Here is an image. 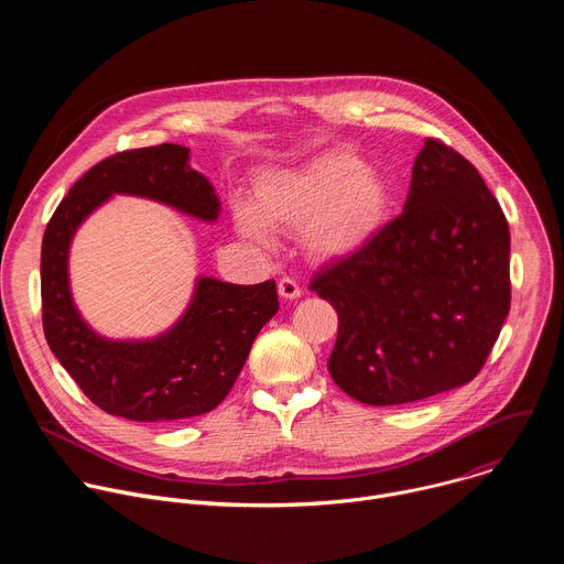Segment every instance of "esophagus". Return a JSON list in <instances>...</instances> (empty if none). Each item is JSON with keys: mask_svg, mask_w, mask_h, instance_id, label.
I'll return each instance as SVG.
<instances>
[{"mask_svg": "<svg viewBox=\"0 0 564 564\" xmlns=\"http://www.w3.org/2000/svg\"><path fill=\"white\" fill-rule=\"evenodd\" d=\"M279 294H281L283 299H299V296H301V288H299V283H296L294 279L283 276V279L279 281Z\"/></svg>", "mask_w": 564, "mask_h": 564, "instance_id": "esophagus-1", "label": "esophagus"}]
</instances>
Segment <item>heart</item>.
<instances>
[{"mask_svg":"<svg viewBox=\"0 0 564 564\" xmlns=\"http://www.w3.org/2000/svg\"><path fill=\"white\" fill-rule=\"evenodd\" d=\"M254 208L240 205V231L265 238L263 223L279 231H305L307 248L318 259L357 252L381 229L390 212L388 185L346 149L314 158L303 170L261 178Z\"/></svg>","mask_w":564,"mask_h":564,"instance_id":"obj_1","label":"heart"}]
</instances>
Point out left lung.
<instances>
[{
	"label": "left lung",
	"mask_w": 564,
	"mask_h": 564,
	"mask_svg": "<svg viewBox=\"0 0 564 564\" xmlns=\"http://www.w3.org/2000/svg\"><path fill=\"white\" fill-rule=\"evenodd\" d=\"M509 254V223L491 189L462 153L429 138L404 212L310 281L339 316L335 383L368 406L468 383L511 307Z\"/></svg>",
	"instance_id": "1"
}]
</instances>
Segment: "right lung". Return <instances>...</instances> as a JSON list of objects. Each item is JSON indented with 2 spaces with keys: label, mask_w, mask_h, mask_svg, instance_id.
<instances>
[{
  "label": "right lung",
  "mask_w": 564,
  "mask_h": 564,
  "mask_svg": "<svg viewBox=\"0 0 564 564\" xmlns=\"http://www.w3.org/2000/svg\"><path fill=\"white\" fill-rule=\"evenodd\" d=\"M187 147L165 142L100 160L62 198L42 238L44 337L98 409L133 422H174L214 411L279 310L274 281L234 285L200 279L178 326L153 341H107L77 316L66 279L68 243L109 194L147 196L205 220L218 216L212 185L187 165Z\"/></svg>",
  "instance_id": "obj_1"
}]
</instances>
